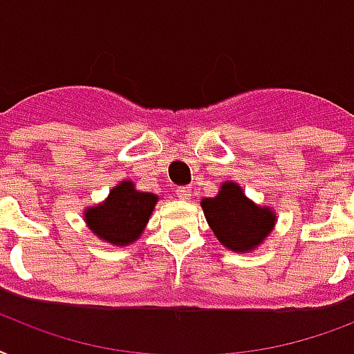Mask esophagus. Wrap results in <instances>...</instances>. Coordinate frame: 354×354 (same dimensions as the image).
I'll return each mask as SVG.
<instances>
[{
  "mask_svg": "<svg viewBox=\"0 0 354 354\" xmlns=\"http://www.w3.org/2000/svg\"><path fill=\"white\" fill-rule=\"evenodd\" d=\"M177 197L179 199H190V188H186V186H180V188H177Z\"/></svg>",
  "mask_w": 354,
  "mask_h": 354,
  "instance_id": "obj_1",
  "label": "esophagus"
}]
</instances>
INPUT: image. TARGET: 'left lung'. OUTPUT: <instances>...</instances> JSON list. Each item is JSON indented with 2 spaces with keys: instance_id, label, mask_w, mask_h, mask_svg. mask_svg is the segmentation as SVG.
<instances>
[{
  "instance_id": "1",
  "label": "left lung",
  "mask_w": 354,
  "mask_h": 354,
  "mask_svg": "<svg viewBox=\"0 0 354 354\" xmlns=\"http://www.w3.org/2000/svg\"><path fill=\"white\" fill-rule=\"evenodd\" d=\"M208 225L231 251L245 253L259 248L275 225L277 216L268 207H259L245 197L242 186L227 180L218 196L201 201Z\"/></svg>"
}]
</instances>
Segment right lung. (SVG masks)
Listing matches in <instances>:
<instances>
[{
	"instance_id": "right-lung-1",
	"label": "right lung",
	"mask_w": 354,
	"mask_h": 354,
	"mask_svg": "<svg viewBox=\"0 0 354 354\" xmlns=\"http://www.w3.org/2000/svg\"><path fill=\"white\" fill-rule=\"evenodd\" d=\"M158 197L138 192L131 180L112 188L105 201L84 210V221L95 236L112 245H129L146 229Z\"/></svg>"
}]
</instances>
